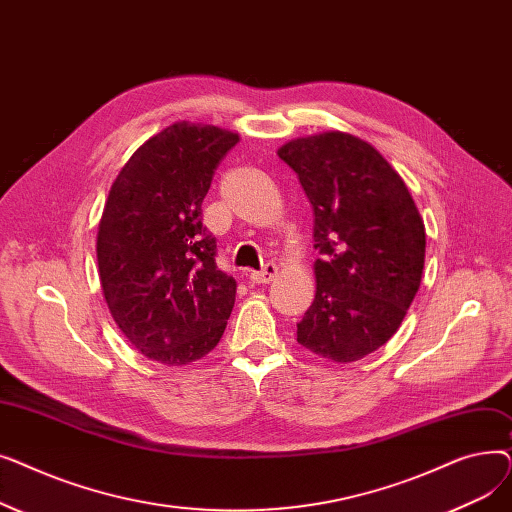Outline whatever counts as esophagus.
I'll return each mask as SVG.
<instances>
[{"mask_svg": "<svg viewBox=\"0 0 512 512\" xmlns=\"http://www.w3.org/2000/svg\"><path fill=\"white\" fill-rule=\"evenodd\" d=\"M276 274H278V265L276 263H265L259 272L249 274V280L253 284H267V282H272L276 278Z\"/></svg>", "mask_w": 512, "mask_h": 512, "instance_id": "obj_1", "label": "esophagus"}]
</instances>
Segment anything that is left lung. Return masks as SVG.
Returning a JSON list of instances; mask_svg holds the SVG:
<instances>
[{
    "mask_svg": "<svg viewBox=\"0 0 512 512\" xmlns=\"http://www.w3.org/2000/svg\"><path fill=\"white\" fill-rule=\"evenodd\" d=\"M313 207L317 292L297 324L311 353L351 363L378 351L407 315L425 261V228L409 188L365 141L344 132L278 151Z\"/></svg>",
    "mask_w": 512,
    "mask_h": 512,
    "instance_id": "obj_1",
    "label": "left lung"
}]
</instances>
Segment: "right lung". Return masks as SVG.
<instances>
[{"label": "right lung", "mask_w": 512, "mask_h": 512, "mask_svg": "<svg viewBox=\"0 0 512 512\" xmlns=\"http://www.w3.org/2000/svg\"><path fill=\"white\" fill-rule=\"evenodd\" d=\"M238 134L178 122L134 151L107 197L99 278L118 328L151 361L188 365L220 342L236 282L218 270L203 199Z\"/></svg>", "instance_id": "1"}]
</instances>
